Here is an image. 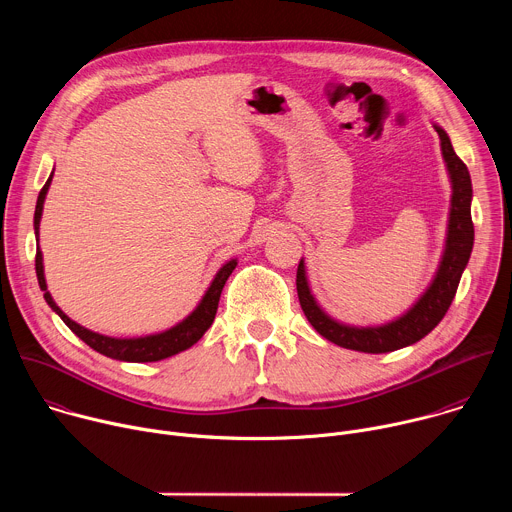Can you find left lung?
Instances as JSON below:
<instances>
[{"mask_svg": "<svg viewBox=\"0 0 512 512\" xmlns=\"http://www.w3.org/2000/svg\"><path fill=\"white\" fill-rule=\"evenodd\" d=\"M435 131L442 139V154L448 164V172L454 188L448 241H446L442 265L437 269L433 283L429 285L423 298L403 318L377 328H352V326L334 322L318 308L316 300L310 294L304 261H300L298 265V275H296L298 298L308 322L314 326L318 334H322L326 340L342 348L381 354V352H393L403 346L415 344L442 322V318L446 316V312L454 302L460 277L468 265L472 245H474V223L470 214L472 180L466 164L456 156L448 133L437 125H435Z\"/></svg>", "mask_w": 512, "mask_h": 512, "instance_id": "obj_1", "label": "left lung"}]
</instances>
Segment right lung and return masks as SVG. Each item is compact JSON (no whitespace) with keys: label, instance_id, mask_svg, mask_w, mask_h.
Segmentation results:
<instances>
[{"label":"right lung","instance_id":"obj_1","mask_svg":"<svg viewBox=\"0 0 512 512\" xmlns=\"http://www.w3.org/2000/svg\"><path fill=\"white\" fill-rule=\"evenodd\" d=\"M52 176L46 180V184L42 186L40 194H38V202H36V212H34V231L38 237V227H40V216H42V206H44V196L48 192ZM237 267V261H229L227 265H223V269L216 273L212 285L208 287V291L204 294L202 302L198 304V308L178 326L162 332V334H154V336H145V338H109L97 332H91L83 326H79L77 322H72L52 300V296L46 291V279H44V267H42V253L40 249L36 251V275H38V283L40 289L44 291V300L48 302V306L62 318V322L75 332L85 344H89L93 350L109 356V358H117V360H125V362H156L168 356H174L186 348H190L192 344H196L204 332L210 328V324L214 322L216 316V308H218V300H221V291L229 279V275L233 273V269Z\"/></svg>","mask_w":512,"mask_h":512}]
</instances>
